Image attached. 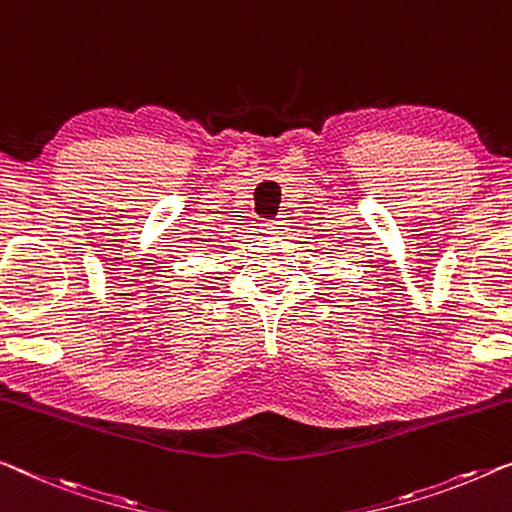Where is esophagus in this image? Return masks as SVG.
Segmentation results:
<instances>
[{"instance_id": "esophagus-1", "label": "esophagus", "mask_w": 512, "mask_h": 512, "mask_svg": "<svg viewBox=\"0 0 512 512\" xmlns=\"http://www.w3.org/2000/svg\"><path fill=\"white\" fill-rule=\"evenodd\" d=\"M265 226V233L267 235H283L286 233V219H274V222H267V224H263Z\"/></svg>"}]
</instances>
